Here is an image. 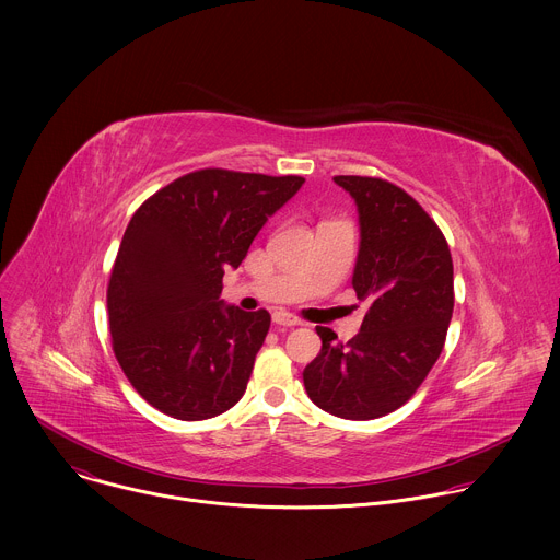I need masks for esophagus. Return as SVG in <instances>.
Wrapping results in <instances>:
<instances>
[{
    "label": "esophagus",
    "mask_w": 560,
    "mask_h": 560,
    "mask_svg": "<svg viewBox=\"0 0 560 560\" xmlns=\"http://www.w3.org/2000/svg\"><path fill=\"white\" fill-rule=\"evenodd\" d=\"M272 322H275L277 326H283V328H294V326L301 324L296 316H292L290 312H283V310H279V312L272 314Z\"/></svg>",
    "instance_id": "esophagus-1"
}]
</instances>
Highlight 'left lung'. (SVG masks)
I'll list each match as a JSON object with an SVG mask.
<instances>
[{"label":"left lung","mask_w":560,"mask_h":560,"mask_svg":"<svg viewBox=\"0 0 560 560\" xmlns=\"http://www.w3.org/2000/svg\"><path fill=\"white\" fill-rule=\"evenodd\" d=\"M335 182L359 208L352 288L368 312L348 343L316 326L322 352L305 365L303 383L314 406L368 421L408 404L441 357L454 310V268L441 228L404 188L359 175Z\"/></svg>","instance_id":"left-lung-1"}]
</instances>
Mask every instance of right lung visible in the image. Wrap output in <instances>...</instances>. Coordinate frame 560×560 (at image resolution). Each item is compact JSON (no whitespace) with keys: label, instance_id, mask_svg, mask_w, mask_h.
Returning <instances> with one entry per match:
<instances>
[{"label":"right lung","instance_id":"obj_1","mask_svg":"<svg viewBox=\"0 0 560 560\" xmlns=\"http://www.w3.org/2000/svg\"><path fill=\"white\" fill-rule=\"evenodd\" d=\"M303 182L201 168L132 214L108 281V322L126 378L159 412L203 421L244 396L270 314L223 307V272Z\"/></svg>","mask_w":560,"mask_h":560}]
</instances>
